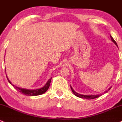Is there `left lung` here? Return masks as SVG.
<instances>
[{
    "label": "left lung",
    "mask_w": 122,
    "mask_h": 122,
    "mask_svg": "<svg viewBox=\"0 0 122 122\" xmlns=\"http://www.w3.org/2000/svg\"><path fill=\"white\" fill-rule=\"evenodd\" d=\"M110 38H111L112 41V42H113L114 43H115V45H116V46H117V47H118L117 43H116V41H115V40L113 39V37H112L111 35H110ZM70 88H71V90H72V92L73 93V94L75 95V96H77V97H80V98H82V99H95V98H97V97H99V96H101V95H102V94H100V95H80V94H79V93H76V92H75V90H74L73 89V88L71 87V86H70ZM110 89H111V87H110V88L108 89L107 90H106V91L105 92H106V93L107 92L108 90H110Z\"/></svg>",
    "instance_id": "8db88e82"
}]
</instances>
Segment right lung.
Instances as JSON below:
<instances>
[{"mask_svg":"<svg viewBox=\"0 0 122 122\" xmlns=\"http://www.w3.org/2000/svg\"><path fill=\"white\" fill-rule=\"evenodd\" d=\"M7 80H8L9 83H10L11 85H13L17 91L19 92L20 93H22L24 94V95H27V96H37V95H42V94L45 93L47 91V89H49V87L51 79H52V78L50 79L47 81V82L46 83V85H45L43 87H42V88L34 89V90H30V89H26L23 88H20V87H16V86H15L14 85L12 84V83H11L10 81L9 80V79L7 78Z\"/></svg>","mask_w":122,"mask_h":122,"instance_id":"right-lung-1","label":"right lung"}]
</instances>
